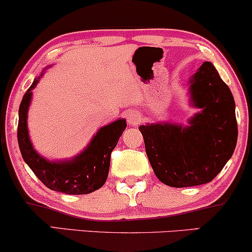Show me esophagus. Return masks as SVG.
I'll return each mask as SVG.
<instances>
[{
	"label": "esophagus",
	"mask_w": 252,
	"mask_h": 252,
	"mask_svg": "<svg viewBox=\"0 0 252 252\" xmlns=\"http://www.w3.org/2000/svg\"><path fill=\"white\" fill-rule=\"evenodd\" d=\"M127 123L131 126H136L141 123V116L139 112L136 111H131L127 114Z\"/></svg>",
	"instance_id": "1"
}]
</instances>
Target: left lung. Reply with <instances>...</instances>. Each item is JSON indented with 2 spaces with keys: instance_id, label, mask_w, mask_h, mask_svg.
I'll return each instance as SVG.
<instances>
[{
  "instance_id": "obj_1",
  "label": "left lung",
  "mask_w": 252,
  "mask_h": 252,
  "mask_svg": "<svg viewBox=\"0 0 252 252\" xmlns=\"http://www.w3.org/2000/svg\"><path fill=\"white\" fill-rule=\"evenodd\" d=\"M188 89L190 105L200 112L187 126H139L157 178L176 188L212 181L232 157L238 135L232 93L210 62H204L192 74Z\"/></svg>"
}]
</instances>
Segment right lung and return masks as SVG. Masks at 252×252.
<instances>
[{"instance_id":"right-lung-1","label":"right lung","mask_w":252,"mask_h":252,"mask_svg":"<svg viewBox=\"0 0 252 252\" xmlns=\"http://www.w3.org/2000/svg\"><path fill=\"white\" fill-rule=\"evenodd\" d=\"M44 72V71H43ZM33 79L22 99L18 110L17 140L22 158L35 175L51 190L69 195H82L101 188L108 175L111 153L125 131V119H118L102 126L93 135L83 152L67 160L50 161L37 153L28 131V111L32 98V90L40 77Z\"/></svg>"}]
</instances>
